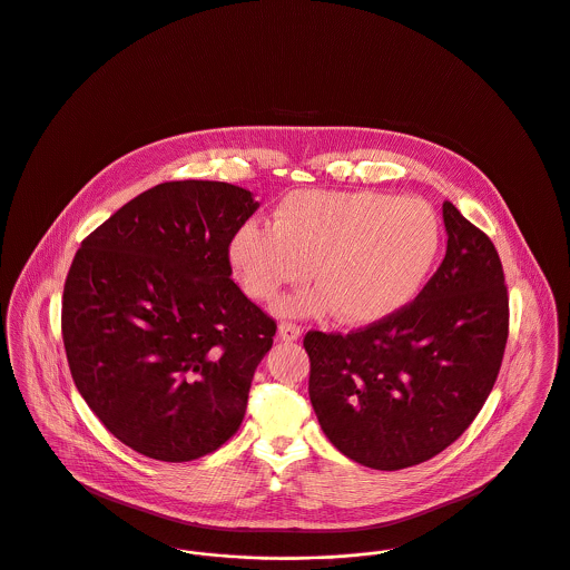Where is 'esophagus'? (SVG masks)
<instances>
[{
    "label": "esophagus",
    "instance_id": "34e87169",
    "mask_svg": "<svg viewBox=\"0 0 570 570\" xmlns=\"http://www.w3.org/2000/svg\"><path fill=\"white\" fill-rule=\"evenodd\" d=\"M277 335L279 340L284 342H295L299 335H302V328L293 322H279V328H277Z\"/></svg>",
    "mask_w": 570,
    "mask_h": 570
}]
</instances>
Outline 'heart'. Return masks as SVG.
<instances>
[{"mask_svg": "<svg viewBox=\"0 0 570 570\" xmlns=\"http://www.w3.org/2000/svg\"><path fill=\"white\" fill-rule=\"evenodd\" d=\"M442 242L435 210L415 197L375 190L288 193L273 224L250 219L228 244L246 295L271 302L306 275L313 288L284 297V315L335 308L346 324H373L406 306L424 286Z\"/></svg>", "mask_w": 570, "mask_h": 570, "instance_id": "1", "label": "heart"}]
</instances>
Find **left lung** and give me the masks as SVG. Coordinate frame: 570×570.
Returning <instances> with one entry per match:
<instances>
[{"label": "left lung", "mask_w": 570, "mask_h": 570, "mask_svg": "<svg viewBox=\"0 0 570 570\" xmlns=\"http://www.w3.org/2000/svg\"><path fill=\"white\" fill-rule=\"evenodd\" d=\"M446 255L393 315L342 333L308 331V395L331 444L400 471L451 446L491 395L509 340V291L491 237L444 202Z\"/></svg>", "instance_id": "left-lung-1"}]
</instances>
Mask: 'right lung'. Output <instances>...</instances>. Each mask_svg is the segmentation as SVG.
I'll list each match as a JSON object with an SVG mask.
<instances>
[{
  "label": "right lung",
  "instance_id": "add662e5",
  "mask_svg": "<svg viewBox=\"0 0 570 570\" xmlns=\"http://www.w3.org/2000/svg\"><path fill=\"white\" fill-rule=\"evenodd\" d=\"M257 206L226 181H164L75 253L61 297L72 382L99 422L150 460H199L244 420L277 331L230 279V237Z\"/></svg>",
  "mask_w": 570,
  "mask_h": 570
}]
</instances>
